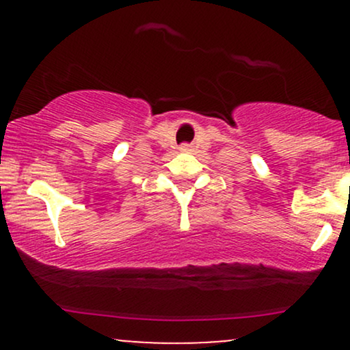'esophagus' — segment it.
<instances>
[{
	"instance_id": "1",
	"label": "esophagus",
	"mask_w": 350,
	"mask_h": 350,
	"mask_svg": "<svg viewBox=\"0 0 350 350\" xmlns=\"http://www.w3.org/2000/svg\"><path fill=\"white\" fill-rule=\"evenodd\" d=\"M191 150V144H187V143H184L183 146H180V151H189Z\"/></svg>"
}]
</instances>
